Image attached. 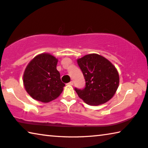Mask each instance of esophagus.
Segmentation results:
<instances>
[{"label": "esophagus", "mask_w": 148, "mask_h": 148, "mask_svg": "<svg viewBox=\"0 0 148 148\" xmlns=\"http://www.w3.org/2000/svg\"><path fill=\"white\" fill-rule=\"evenodd\" d=\"M68 84L69 85H71V86H72L74 84V82H73V81H71V82H70L69 83H68Z\"/></svg>", "instance_id": "obj_1"}]
</instances>
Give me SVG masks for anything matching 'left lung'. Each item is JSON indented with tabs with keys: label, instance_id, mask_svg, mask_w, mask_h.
Instances as JSON below:
<instances>
[{
	"label": "left lung",
	"instance_id": "8db88e82",
	"mask_svg": "<svg viewBox=\"0 0 148 148\" xmlns=\"http://www.w3.org/2000/svg\"><path fill=\"white\" fill-rule=\"evenodd\" d=\"M86 81L84 89L75 88L87 104L98 106L109 101L118 89L120 78L115 66L100 55L90 54L77 60Z\"/></svg>",
	"mask_w": 148,
	"mask_h": 148
}]
</instances>
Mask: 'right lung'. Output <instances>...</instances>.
Listing matches in <instances>:
<instances>
[{
    "instance_id": "right-lung-1",
    "label": "right lung",
    "mask_w": 148,
    "mask_h": 148,
    "mask_svg": "<svg viewBox=\"0 0 148 148\" xmlns=\"http://www.w3.org/2000/svg\"><path fill=\"white\" fill-rule=\"evenodd\" d=\"M58 59L48 53L35 56L23 75L26 91L34 100L47 103L58 98L65 84L56 69Z\"/></svg>"
}]
</instances>
